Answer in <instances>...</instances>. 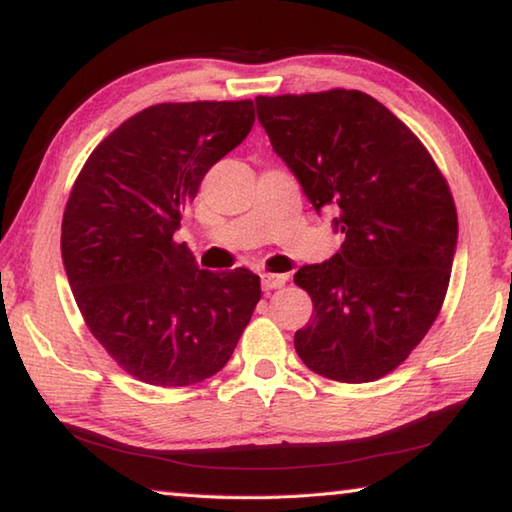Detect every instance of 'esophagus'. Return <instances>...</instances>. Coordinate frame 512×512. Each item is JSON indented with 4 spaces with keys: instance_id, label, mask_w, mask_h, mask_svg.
Segmentation results:
<instances>
[{
    "instance_id": "esophagus-1",
    "label": "esophagus",
    "mask_w": 512,
    "mask_h": 512,
    "mask_svg": "<svg viewBox=\"0 0 512 512\" xmlns=\"http://www.w3.org/2000/svg\"><path fill=\"white\" fill-rule=\"evenodd\" d=\"M289 275L284 273H262V287L264 291H273V289H282L287 284Z\"/></svg>"
}]
</instances>
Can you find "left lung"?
<instances>
[{
    "label": "left lung",
    "mask_w": 512,
    "mask_h": 512,
    "mask_svg": "<svg viewBox=\"0 0 512 512\" xmlns=\"http://www.w3.org/2000/svg\"><path fill=\"white\" fill-rule=\"evenodd\" d=\"M257 119L309 203L332 205L341 250L293 282L314 314L296 332L309 370L345 384L393 372L443 307L458 219L424 144L359 90L257 97Z\"/></svg>",
    "instance_id": "8db88e82"
}]
</instances>
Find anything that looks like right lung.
I'll return each mask as SVG.
<instances>
[{
  "mask_svg": "<svg viewBox=\"0 0 512 512\" xmlns=\"http://www.w3.org/2000/svg\"><path fill=\"white\" fill-rule=\"evenodd\" d=\"M255 124L253 101L158 103L115 128L76 178L60 250L85 325L128 375L192 386L219 372L262 298L248 268L201 271L180 212Z\"/></svg>",
  "mask_w": 512,
  "mask_h": 512,
  "instance_id": "1",
  "label": "right lung"
}]
</instances>
